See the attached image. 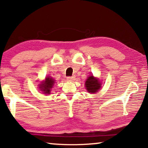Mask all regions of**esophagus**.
Listing matches in <instances>:
<instances>
[{
    "mask_svg": "<svg viewBox=\"0 0 148 148\" xmlns=\"http://www.w3.org/2000/svg\"><path fill=\"white\" fill-rule=\"evenodd\" d=\"M67 79H68L69 81H72V80L74 79V77H71V76H69V77H67Z\"/></svg>",
    "mask_w": 148,
    "mask_h": 148,
    "instance_id": "34e87169",
    "label": "esophagus"
}]
</instances>
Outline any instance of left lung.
I'll return each instance as SVG.
<instances>
[{
  "mask_svg": "<svg viewBox=\"0 0 148 148\" xmlns=\"http://www.w3.org/2000/svg\"><path fill=\"white\" fill-rule=\"evenodd\" d=\"M87 91L91 93H95L99 91L101 88V83L99 79L97 77H95L93 75L87 77L86 83H85Z\"/></svg>",
  "mask_w": 148,
  "mask_h": 148,
  "instance_id": "8db88e82",
  "label": "left lung"
}]
</instances>
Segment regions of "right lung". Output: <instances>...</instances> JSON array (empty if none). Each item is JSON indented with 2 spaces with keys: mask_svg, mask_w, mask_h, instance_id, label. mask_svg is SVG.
Listing matches in <instances>:
<instances>
[{
  "mask_svg": "<svg viewBox=\"0 0 148 148\" xmlns=\"http://www.w3.org/2000/svg\"><path fill=\"white\" fill-rule=\"evenodd\" d=\"M55 84V79L51 77H46L44 82H42L40 84H39V89L44 94H50L51 89L53 88Z\"/></svg>",
  "mask_w": 148,
  "mask_h": 148,
  "instance_id": "add662e5",
  "label": "right lung"
}]
</instances>
